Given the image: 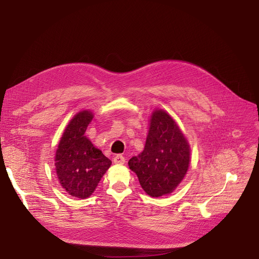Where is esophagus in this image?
<instances>
[{
	"instance_id": "34e87169",
	"label": "esophagus",
	"mask_w": 259,
	"mask_h": 259,
	"mask_svg": "<svg viewBox=\"0 0 259 259\" xmlns=\"http://www.w3.org/2000/svg\"><path fill=\"white\" fill-rule=\"evenodd\" d=\"M125 157L122 156L121 154H117L113 157V162L115 165H124L125 164Z\"/></svg>"
}]
</instances>
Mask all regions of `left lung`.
I'll use <instances>...</instances> for the list:
<instances>
[{
    "label": "left lung",
    "instance_id": "obj_1",
    "mask_svg": "<svg viewBox=\"0 0 259 259\" xmlns=\"http://www.w3.org/2000/svg\"><path fill=\"white\" fill-rule=\"evenodd\" d=\"M190 147L180 127L164 110H155L144 151L128 165L138 175L144 191L152 197L170 194L189 168Z\"/></svg>",
    "mask_w": 259,
    "mask_h": 259
}]
</instances>
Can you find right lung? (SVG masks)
Instances as JSON below:
<instances>
[{"instance_id":"right-lung-1","label":"right lung","mask_w":259,"mask_h":259,"mask_svg":"<svg viewBox=\"0 0 259 259\" xmlns=\"http://www.w3.org/2000/svg\"><path fill=\"white\" fill-rule=\"evenodd\" d=\"M93 118L90 111L78 112L67 125L56 153V170L62 187L77 198L89 197L111 165L100 149L86 138Z\"/></svg>"}]
</instances>
